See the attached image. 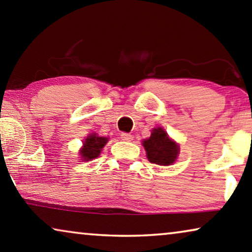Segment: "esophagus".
Segmentation results:
<instances>
[{
    "instance_id": "obj_1",
    "label": "esophagus",
    "mask_w": 252,
    "mask_h": 252,
    "mask_svg": "<svg viewBox=\"0 0 252 252\" xmlns=\"http://www.w3.org/2000/svg\"><path fill=\"white\" fill-rule=\"evenodd\" d=\"M120 137H122L123 141H126V142H129V141L133 140V135L128 133H122L120 134Z\"/></svg>"
}]
</instances>
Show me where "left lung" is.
I'll list each match as a JSON object with an SVG mask.
<instances>
[{
    "mask_svg": "<svg viewBox=\"0 0 252 252\" xmlns=\"http://www.w3.org/2000/svg\"><path fill=\"white\" fill-rule=\"evenodd\" d=\"M143 147L150 163L164 166L174 163L179 154L178 144L161 128H155L149 139L143 141Z\"/></svg>",
    "mask_w": 252,
    "mask_h": 252,
    "instance_id": "1",
    "label": "left lung"
}]
</instances>
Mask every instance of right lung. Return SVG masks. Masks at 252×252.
<instances>
[{
  "instance_id": "right-lung-1",
  "label": "right lung",
  "mask_w": 252,
  "mask_h": 252,
  "mask_svg": "<svg viewBox=\"0 0 252 252\" xmlns=\"http://www.w3.org/2000/svg\"><path fill=\"white\" fill-rule=\"evenodd\" d=\"M108 142L106 137L97 136L96 134H91L84 142V147L80 150V155L84 160H91L98 157L102 148Z\"/></svg>"
}]
</instances>
